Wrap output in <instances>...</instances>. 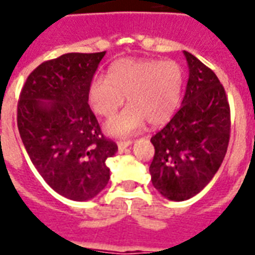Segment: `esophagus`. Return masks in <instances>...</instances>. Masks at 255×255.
I'll list each match as a JSON object with an SVG mask.
<instances>
[{
	"label": "esophagus",
	"instance_id": "34e87169",
	"mask_svg": "<svg viewBox=\"0 0 255 255\" xmlns=\"http://www.w3.org/2000/svg\"><path fill=\"white\" fill-rule=\"evenodd\" d=\"M132 144V140H120L118 141V148H119V151H124L126 148L129 147Z\"/></svg>",
	"mask_w": 255,
	"mask_h": 255
}]
</instances>
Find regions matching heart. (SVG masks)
I'll use <instances>...</instances> for the list:
<instances>
[{"mask_svg":"<svg viewBox=\"0 0 255 255\" xmlns=\"http://www.w3.org/2000/svg\"><path fill=\"white\" fill-rule=\"evenodd\" d=\"M181 66L174 61L123 58L112 63L108 77L96 75L88 87L92 111L111 118L124 103L127 108L106 124L112 136L139 131L145 122L161 126L173 116L181 96Z\"/></svg>","mask_w":255,"mask_h":255,"instance_id":"1","label":"heart"}]
</instances>
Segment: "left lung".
<instances>
[{
    "mask_svg": "<svg viewBox=\"0 0 255 255\" xmlns=\"http://www.w3.org/2000/svg\"><path fill=\"white\" fill-rule=\"evenodd\" d=\"M181 107L151 141L152 185L172 201L200 193L221 167L230 139V107L217 75L188 51Z\"/></svg>",
    "mask_w": 255,
    "mask_h": 255,
    "instance_id": "1",
    "label": "left lung"
}]
</instances>
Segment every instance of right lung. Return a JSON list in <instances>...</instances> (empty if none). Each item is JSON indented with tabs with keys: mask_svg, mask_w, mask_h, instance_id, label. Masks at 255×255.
Segmentation results:
<instances>
[{
	"mask_svg": "<svg viewBox=\"0 0 255 255\" xmlns=\"http://www.w3.org/2000/svg\"><path fill=\"white\" fill-rule=\"evenodd\" d=\"M104 55L69 53L43 62L18 100V131L31 163L57 193L74 201L106 188V160L118 151L88 106V87Z\"/></svg>",
	"mask_w": 255,
	"mask_h": 255,
	"instance_id": "1",
	"label": "right lung"
}]
</instances>
